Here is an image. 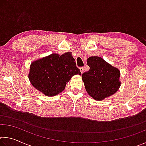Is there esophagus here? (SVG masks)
I'll list each match as a JSON object with an SVG mask.
<instances>
[{
	"label": "esophagus",
	"mask_w": 146,
	"mask_h": 146,
	"mask_svg": "<svg viewBox=\"0 0 146 146\" xmlns=\"http://www.w3.org/2000/svg\"><path fill=\"white\" fill-rule=\"evenodd\" d=\"M80 72L83 73L84 72V68H83V67L80 68Z\"/></svg>",
	"instance_id": "esophagus-1"
}]
</instances>
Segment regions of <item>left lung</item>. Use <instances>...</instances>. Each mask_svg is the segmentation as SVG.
Masks as SVG:
<instances>
[{
    "label": "left lung",
    "instance_id": "left-lung-1",
    "mask_svg": "<svg viewBox=\"0 0 146 146\" xmlns=\"http://www.w3.org/2000/svg\"><path fill=\"white\" fill-rule=\"evenodd\" d=\"M87 64L90 69L82 74V79L91 97L102 100L117 92L121 86L118 68L97 56L89 57Z\"/></svg>",
    "mask_w": 146,
    "mask_h": 146
}]
</instances>
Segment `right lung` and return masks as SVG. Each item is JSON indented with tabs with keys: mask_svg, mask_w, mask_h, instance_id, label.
Instances as JSON below:
<instances>
[{
	"mask_svg": "<svg viewBox=\"0 0 146 146\" xmlns=\"http://www.w3.org/2000/svg\"><path fill=\"white\" fill-rule=\"evenodd\" d=\"M81 75L71 52L53 53L32 62L28 78L33 87L48 97L64 90L73 76Z\"/></svg>",
	"mask_w": 146,
	"mask_h": 146,
	"instance_id": "1",
	"label": "right lung"
}]
</instances>
